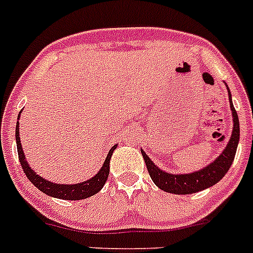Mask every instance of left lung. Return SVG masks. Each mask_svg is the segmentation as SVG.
Here are the masks:
<instances>
[{"label": "left lung", "instance_id": "8db88e82", "mask_svg": "<svg viewBox=\"0 0 253 253\" xmlns=\"http://www.w3.org/2000/svg\"><path fill=\"white\" fill-rule=\"evenodd\" d=\"M228 98H230V107L233 116L232 134H231L230 141H228L227 146L222 151V153L205 169H198V171L192 172V173H169V172L160 169L151 161V159L146 155L145 151L141 150L145 164L147 166L148 173H150L153 183L157 187L161 188L165 192L174 193V195H190V193L200 192V191L206 190V188L216 185L227 173L231 165H232L233 159H235L238 141H240V122H238L237 112H236L232 101H231L230 89H228Z\"/></svg>", "mask_w": 253, "mask_h": 253}]
</instances>
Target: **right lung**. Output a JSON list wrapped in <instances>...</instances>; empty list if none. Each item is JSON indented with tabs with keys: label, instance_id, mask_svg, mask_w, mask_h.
<instances>
[{
	"label": "right lung",
	"instance_id": "obj_1",
	"mask_svg": "<svg viewBox=\"0 0 253 253\" xmlns=\"http://www.w3.org/2000/svg\"><path fill=\"white\" fill-rule=\"evenodd\" d=\"M21 115V112H20ZM18 115V119H20ZM16 143H17V152L18 159H20V164L22 166L23 172L26 173L28 180L34 183L40 191H42L46 195L52 196V197L61 198V200H71V201H76V200H84V198L91 197V196L96 195L103 185L107 181L108 173H110V160L112 157L113 151L116 150L117 145L113 146L108 152L107 157H106L105 162H103L102 167L98 171L96 176H93L91 180L84 181L81 183H75V185H60V183H53L51 181L44 180L43 177L39 176L34 169H31L28 162L26 161V156L23 153L22 145H21L20 140V128H18V121L16 125Z\"/></svg>",
	"mask_w": 253,
	"mask_h": 253
}]
</instances>
